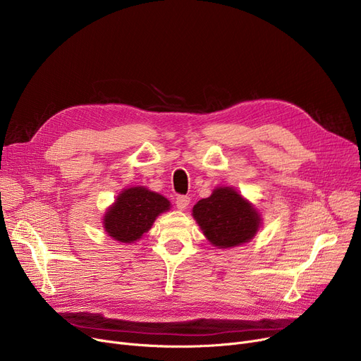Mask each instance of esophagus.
<instances>
[{
	"label": "esophagus",
	"mask_w": 361,
	"mask_h": 361,
	"mask_svg": "<svg viewBox=\"0 0 361 361\" xmlns=\"http://www.w3.org/2000/svg\"><path fill=\"white\" fill-rule=\"evenodd\" d=\"M188 204H190V197H188V196H178L176 199V206L178 207L180 211H184Z\"/></svg>",
	"instance_id": "34e87169"
}]
</instances>
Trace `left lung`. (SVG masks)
<instances>
[{"label":"left lung","mask_w":361,"mask_h":361,"mask_svg":"<svg viewBox=\"0 0 361 361\" xmlns=\"http://www.w3.org/2000/svg\"><path fill=\"white\" fill-rule=\"evenodd\" d=\"M203 234L219 249L234 247L255 237L260 218L255 207L234 188L221 187L193 207Z\"/></svg>","instance_id":"obj_1"}]
</instances>
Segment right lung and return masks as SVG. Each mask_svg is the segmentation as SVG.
<instances>
[{
  "instance_id": "1",
  "label": "right lung",
  "mask_w": 361,
  "mask_h": 361,
  "mask_svg": "<svg viewBox=\"0 0 361 361\" xmlns=\"http://www.w3.org/2000/svg\"><path fill=\"white\" fill-rule=\"evenodd\" d=\"M169 209V202L145 187L124 190L104 218V228L112 238L131 243L150 230L157 216Z\"/></svg>"
}]
</instances>
